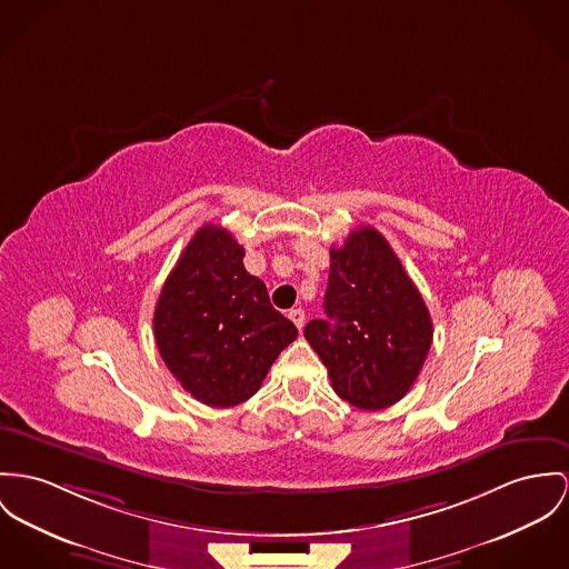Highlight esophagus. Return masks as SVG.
Segmentation results:
<instances>
[{"label": "esophagus", "mask_w": 569, "mask_h": 569, "mask_svg": "<svg viewBox=\"0 0 569 569\" xmlns=\"http://www.w3.org/2000/svg\"><path fill=\"white\" fill-rule=\"evenodd\" d=\"M288 316H290V320L297 325V329H299V331L306 327V311H303L301 307L290 309V311H288Z\"/></svg>", "instance_id": "esophagus-1"}]
</instances>
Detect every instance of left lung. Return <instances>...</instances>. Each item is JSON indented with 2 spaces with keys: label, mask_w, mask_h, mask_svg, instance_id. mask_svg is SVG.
I'll use <instances>...</instances> for the list:
<instances>
[{
  "label": "left lung",
  "mask_w": 569,
  "mask_h": 569,
  "mask_svg": "<svg viewBox=\"0 0 569 569\" xmlns=\"http://www.w3.org/2000/svg\"><path fill=\"white\" fill-rule=\"evenodd\" d=\"M325 320L306 338L336 393L377 411L411 390L433 342V322L416 283L375 227L350 231L331 249Z\"/></svg>",
  "instance_id": "obj_1"
}]
</instances>
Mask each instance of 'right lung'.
<instances>
[{"label":"right lung","mask_w":569,"mask_h":569,"mask_svg":"<svg viewBox=\"0 0 569 569\" xmlns=\"http://www.w3.org/2000/svg\"><path fill=\"white\" fill-rule=\"evenodd\" d=\"M242 258L244 249L227 229L203 224L167 277L153 313L167 368L210 407L251 398L279 352L299 336Z\"/></svg>","instance_id":"right-lung-1"}]
</instances>
